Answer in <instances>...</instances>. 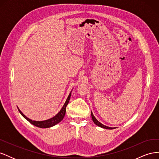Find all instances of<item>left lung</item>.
<instances>
[{
    "label": "left lung",
    "instance_id": "left-lung-1",
    "mask_svg": "<svg viewBox=\"0 0 159 159\" xmlns=\"http://www.w3.org/2000/svg\"><path fill=\"white\" fill-rule=\"evenodd\" d=\"M91 118H92V120H93V123L95 125H97L98 126L102 127V128H103V129H114V128H112V127H107V126H105V125H104L102 124L100 122H99L97 119H95V117H94V115H93L92 112H91Z\"/></svg>",
    "mask_w": 159,
    "mask_h": 159
}]
</instances>
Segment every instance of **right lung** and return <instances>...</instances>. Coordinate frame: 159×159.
<instances>
[{"instance_id": "add662e5", "label": "right lung", "mask_w": 159, "mask_h": 159, "mask_svg": "<svg viewBox=\"0 0 159 159\" xmlns=\"http://www.w3.org/2000/svg\"><path fill=\"white\" fill-rule=\"evenodd\" d=\"M71 92H70L68 99H66V102H65L64 106L62 107L61 109L60 110V111L57 113L56 115L54 117H52L50 119H48L46 120V121H32V120L28 119L27 117H26L25 115H24L20 109H18L19 112L20 113V114L22 115V116L25 117L26 120H28V121H29L30 123H32L34 125H35L36 127H40V128H48V127H51L52 126L55 125L57 123H60L62 119H64V116H65V114H66V109L67 105H68V103H69V101L70 99V96H71Z\"/></svg>"}]
</instances>
